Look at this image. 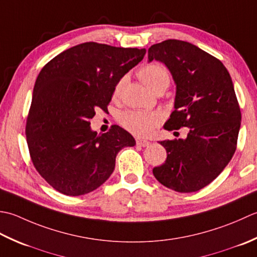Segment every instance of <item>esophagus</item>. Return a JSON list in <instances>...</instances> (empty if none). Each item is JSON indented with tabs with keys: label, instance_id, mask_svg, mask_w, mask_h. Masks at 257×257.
<instances>
[{
	"label": "esophagus",
	"instance_id": "esophagus-1",
	"mask_svg": "<svg viewBox=\"0 0 257 257\" xmlns=\"http://www.w3.org/2000/svg\"><path fill=\"white\" fill-rule=\"evenodd\" d=\"M136 144L139 146H142V148H146V146L150 145V142L146 140H142V139H138L136 140Z\"/></svg>",
	"mask_w": 257,
	"mask_h": 257
}]
</instances>
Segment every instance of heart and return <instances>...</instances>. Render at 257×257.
<instances>
[{
  "label": "heart",
  "mask_w": 257,
  "mask_h": 257,
  "mask_svg": "<svg viewBox=\"0 0 257 257\" xmlns=\"http://www.w3.org/2000/svg\"><path fill=\"white\" fill-rule=\"evenodd\" d=\"M138 75L146 87L153 93L158 91H165L170 85L171 74L164 64L161 63H150V64L140 69ZM123 81H118L114 86L113 96L118 97L121 94ZM122 126L135 136H149L158 127L161 122V117L155 112L143 111H127L121 115L119 118Z\"/></svg>",
  "instance_id": "1"
}]
</instances>
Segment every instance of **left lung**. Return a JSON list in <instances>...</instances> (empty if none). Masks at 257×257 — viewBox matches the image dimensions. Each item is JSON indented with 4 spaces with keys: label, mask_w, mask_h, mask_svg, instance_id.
Masks as SVG:
<instances>
[{
    "label": "left lung",
    "mask_w": 257,
    "mask_h": 257,
    "mask_svg": "<svg viewBox=\"0 0 257 257\" xmlns=\"http://www.w3.org/2000/svg\"><path fill=\"white\" fill-rule=\"evenodd\" d=\"M149 60L163 62L176 83L165 130L188 127L185 140L162 141L167 158L153 174L173 191L196 192L221 174L236 151L242 114L232 78L215 56L185 41L152 45Z\"/></svg>",
    "instance_id": "obj_1"
}]
</instances>
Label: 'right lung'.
Instances as JSON below:
<instances>
[{
  "label": "right lung",
  "instance_id": "right-lung-1",
  "mask_svg": "<svg viewBox=\"0 0 257 257\" xmlns=\"http://www.w3.org/2000/svg\"><path fill=\"white\" fill-rule=\"evenodd\" d=\"M145 53V49L86 42L41 70L25 135L35 170L57 192L78 196L96 190L111 176L118 152L135 145L118 125L97 135L90 121L96 109L107 111L114 86Z\"/></svg>",
  "mask_w": 257,
  "mask_h": 257
}]
</instances>
